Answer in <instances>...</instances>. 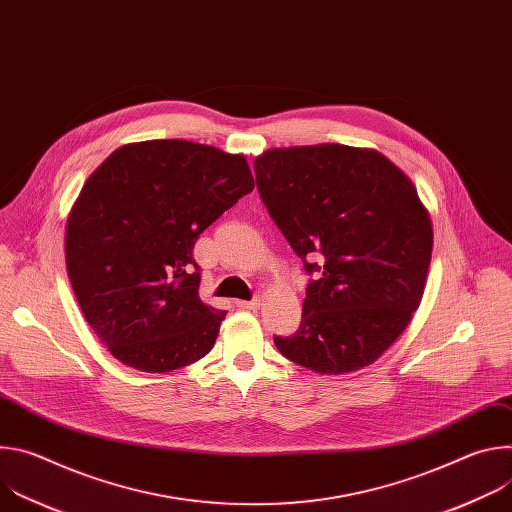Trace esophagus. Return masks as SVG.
Listing matches in <instances>:
<instances>
[{
  "label": "esophagus",
  "instance_id": "obj_1",
  "mask_svg": "<svg viewBox=\"0 0 512 512\" xmlns=\"http://www.w3.org/2000/svg\"><path fill=\"white\" fill-rule=\"evenodd\" d=\"M261 306V300L259 298H253V300H237V308L241 310H255Z\"/></svg>",
  "mask_w": 512,
  "mask_h": 512
}]
</instances>
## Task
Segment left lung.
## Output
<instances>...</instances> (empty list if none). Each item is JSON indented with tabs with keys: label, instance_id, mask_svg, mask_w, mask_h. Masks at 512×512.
Segmentation results:
<instances>
[{
	"label": "left lung",
	"instance_id": "1",
	"mask_svg": "<svg viewBox=\"0 0 512 512\" xmlns=\"http://www.w3.org/2000/svg\"><path fill=\"white\" fill-rule=\"evenodd\" d=\"M253 168L273 223L316 275L277 350L320 375L367 367L423 296L433 231L415 186L383 154L338 143L269 150Z\"/></svg>",
	"mask_w": 512,
	"mask_h": 512
}]
</instances>
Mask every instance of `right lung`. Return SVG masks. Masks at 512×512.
<instances>
[{"mask_svg": "<svg viewBox=\"0 0 512 512\" xmlns=\"http://www.w3.org/2000/svg\"><path fill=\"white\" fill-rule=\"evenodd\" d=\"M255 188L243 156L184 139L115 150L85 182L66 223V269L109 352L170 373L214 346L227 312L198 296L194 243Z\"/></svg>", "mask_w": 512, "mask_h": 512, "instance_id": "obj_1", "label": "right lung"}]
</instances>
